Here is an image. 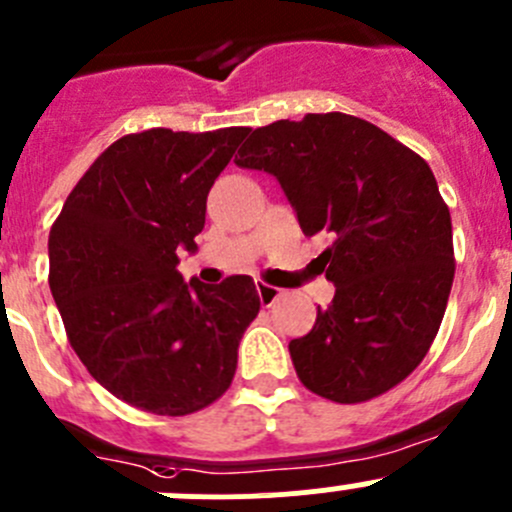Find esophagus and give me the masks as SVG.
I'll list each match as a JSON object with an SVG mask.
<instances>
[{"instance_id": "1", "label": "esophagus", "mask_w": 512, "mask_h": 512, "mask_svg": "<svg viewBox=\"0 0 512 512\" xmlns=\"http://www.w3.org/2000/svg\"><path fill=\"white\" fill-rule=\"evenodd\" d=\"M256 291H258V298H261L263 306H271L273 301H278L281 298V288L278 286H268V283H256Z\"/></svg>"}]
</instances>
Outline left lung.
<instances>
[{
    "label": "left lung",
    "instance_id": "obj_1",
    "mask_svg": "<svg viewBox=\"0 0 512 512\" xmlns=\"http://www.w3.org/2000/svg\"><path fill=\"white\" fill-rule=\"evenodd\" d=\"M236 164L276 176L303 234H328L331 306L288 343L308 391L361 403L426 358L453 286V226L430 166L358 116L306 114L261 126Z\"/></svg>",
    "mask_w": 512,
    "mask_h": 512
}]
</instances>
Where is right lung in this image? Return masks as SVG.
I'll list each match as a JSON object with an SVG mask.
<instances>
[{"label":"right lung","instance_id":"add662e5","mask_svg":"<svg viewBox=\"0 0 512 512\" xmlns=\"http://www.w3.org/2000/svg\"><path fill=\"white\" fill-rule=\"evenodd\" d=\"M246 126L121 136L79 179L49 231V288L72 348L109 393L156 416L214 403L261 308L254 278L184 281L206 196Z\"/></svg>","mask_w":512,"mask_h":512}]
</instances>
